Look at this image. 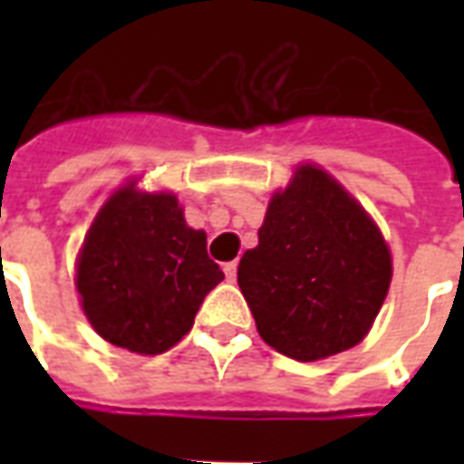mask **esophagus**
<instances>
[{"label":"esophagus","instance_id":"1","mask_svg":"<svg viewBox=\"0 0 464 464\" xmlns=\"http://www.w3.org/2000/svg\"><path fill=\"white\" fill-rule=\"evenodd\" d=\"M224 275L228 282H236V276H238V262H226Z\"/></svg>","mask_w":464,"mask_h":464}]
</instances>
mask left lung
Masks as SVG:
<instances>
[{"mask_svg": "<svg viewBox=\"0 0 464 464\" xmlns=\"http://www.w3.org/2000/svg\"><path fill=\"white\" fill-rule=\"evenodd\" d=\"M238 286L260 337L296 361L327 359L366 337L392 279V260L366 209L317 166L272 195Z\"/></svg>", "mask_w": 464, "mask_h": 464, "instance_id": "1", "label": "left lung"}]
</instances>
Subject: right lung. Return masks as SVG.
<instances>
[{
  "label": "right lung",
  "instance_id": "obj_1",
  "mask_svg": "<svg viewBox=\"0 0 464 464\" xmlns=\"http://www.w3.org/2000/svg\"><path fill=\"white\" fill-rule=\"evenodd\" d=\"M224 272L178 197L120 188L93 218L76 260V291L93 330L134 353L168 352L189 332Z\"/></svg>",
  "mask_w": 464,
  "mask_h": 464
}]
</instances>
